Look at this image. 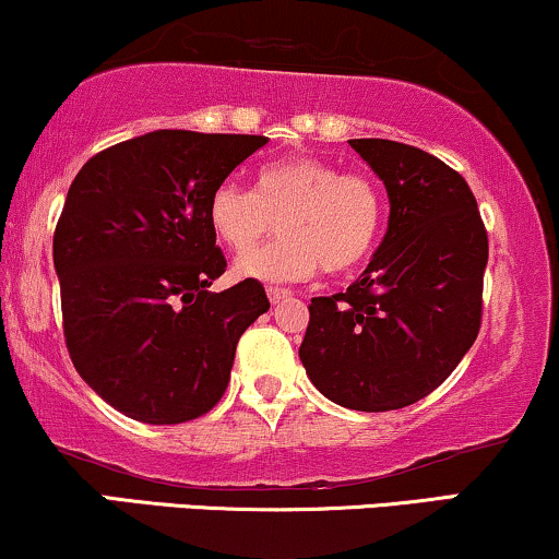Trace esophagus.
<instances>
[{"mask_svg": "<svg viewBox=\"0 0 559 559\" xmlns=\"http://www.w3.org/2000/svg\"><path fill=\"white\" fill-rule=\"evenodd\" d=\"M266 295H269V300L274 302V306H277V302H282L285 298H290V290H287V287H266Z\"/></svg>", "mask_w": 559, "mask_h": 559, "instance_id": "34e87169", "label": "esophagus"}]
</instances>
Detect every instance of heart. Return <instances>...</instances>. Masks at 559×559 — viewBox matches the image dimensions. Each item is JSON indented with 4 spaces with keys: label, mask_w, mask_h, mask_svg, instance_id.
Segmentation results:
<instances>
[{
    "label": "heart",
    "mask_w": 559,
    "mask_h": 559,
    "mask_svg": "<svg viewBox=\"0 0 559 559\" xmlns=\"http://www.w3.org/2000/svg\"><path fill=\"white\" fill-rule=\"evenodd\" d=\"M385 199L381 183L362 170H344L319 155L266 163L257 189L223 181L212 191L206 219L225 248L242 257L281 219L277 245L240 259L238 277L302 282L323 266L344 274L360 266L381 238Z\"/></svg>",
    "instance_id": "obj_1"
}]
</instances>
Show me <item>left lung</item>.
<instances>
[{
	"mask_svg": "<svg viewBox=\"0 0 559 559\" xmlns=\"http://www.w3.org/2000/svg\"><path fill=\"white\" fill-rule=\"evenodd\" d=\"M385 183L389 230L368 269L313 298L300 360L323 396L389 412L436 391L481 326L487 230L464 176L391 140H349Z\"/></svg>",
	"mask_w": 559,
	"mask_h": 559,
	"instance_id": "obj_1",
	"label": "left lung"
}]
</instances>
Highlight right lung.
Returning <instances> with one entry per match:
<instances>
[{"label": "right lung", "instance_id": "1", "mask_svg": "<svg viewBox=\"0 0 559 559\" xmlns=\"http://www.w3.org/2000/svg\"><path fill=\"white\" fill-rule=\"evenodd\" d=\"M266 142L157 129L93 155L69 186L53 230L64 342L121 415L178 425L223 399L240 334L269 300L257 280L210 293L227 261L206 204Z\"/></svg>", "mask_w": 559, "mask_h": 559}]
</instances>
